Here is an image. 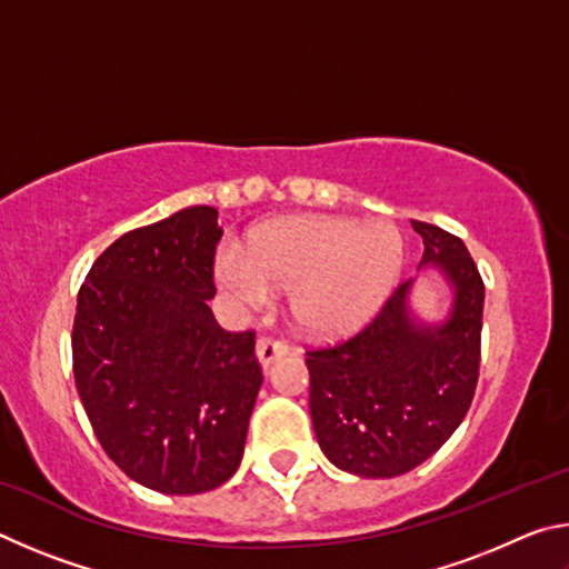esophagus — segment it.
I'll return each mask as SVG.
<instances>
[{"instance_id": "1", "label": "esophagus", "mask_w": 569, "mask_h": 569, "mask_svg": "<svg viewBox=\"0 0 569 569\" xmlns=\"http://www.w3.org/2000/svg\"><path fill=\"white\" fill-rule=\"evenodd\" d=\"M288 353V346L281 341H273V339H258L256 343V356H258V363L268 369V366H273L278 359H283Z\"/></svg>"}]
</instances>
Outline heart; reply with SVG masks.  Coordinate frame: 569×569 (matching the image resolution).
Here are the masks:
<instances>
[{
  "label": "heart",
  "instance_id": "1",
  "mask_svg": "<svg viewBox=\"0 0 569 569\" xmlns=\"http://www.w3.org/2000/svg\"><path fill=\"white\" fill-rule=\"evenodd\" d=\"M403 271V238L387 220L339 216L281 218L256 228L248 253L218 256L220 286L246 306L288 291L298 329L336 336L361 326L387 301Z\"/></svg>",
  "mask_w": 569,
  "mask_h": 569
}]
</instances>
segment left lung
Returning <instances> with one entry per match:
<instances>
[{"label": "left lung", "mask_w": 569, "mask_h": 569, "mask_svg": "<svg viewBox=\"0 0 569 569\" xmlns=\"http://www.w3.org/2000/svg\"><path fill=\"white\" fill-rule=\"evenodd\" d=\"M423 240L419 276L449 288L439 319L411 303L419 278L401 283L353 339L308 351L311 421L333 467L363 479L407 475L455 435L479 377L485 283L467 246L411 220Z\"/></svg>", "instance_id": "left-lung-1"}]
</instances>
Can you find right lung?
Segmentation results:
<instances>
[{"mask_svg": "<svg viewBox=\"0 0 569 569\" xmlns=\"http://www.w3.org/2000/svg\"><path fill=\"white\" fill-rule=\"evenodd\" d=\"M218 210L190 206L120 236L77 293L72 369L108 457L162 495L210 492L236 475L263 383L253 333L223 331Z\"/></svg>", "mask_w": 569, "mask_h": 569, "instance_id": "right-lung-1", "label": "right lung"}]
</instances>
